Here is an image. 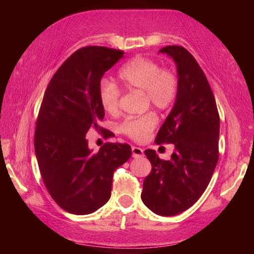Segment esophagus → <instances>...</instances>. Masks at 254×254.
<instances>
[{
  "mask_svg": "<svg viewBox=\"0 0 254 254\" xmlns=\"http://www.w3.org/2000/svg\"><path fill=\"white\" fill-rule=\"evenodd\" d=\"M143 156V150L139 147H132V157L139 158Z\"/></svg>",
  "mask_w": 254,
  "mask_h": 254,
  "instance_id": "1",
  "label": "esophagus"
}]
</instances>
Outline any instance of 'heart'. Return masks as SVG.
Segmentation results:
<instances>
[{"label": "heart", "mask_w": 254, "mask_h": 254, "mask_svg": "<svg viewBox=\"0 0 254 254\" xmlns=\"http://www.w3.org/2000/svg\"><path fill=\"white\" fill-rule=\"evenodd\" d=\"M119 79L124 88L128 91L144 93L147 101L157 109L165 110L173 104L178 94V78L174 71L160 69L157 62L136 57L122 67ZM121 92L117 85L103 81L100 88V102L106 113L115 115L120 110ZM156 115L148 113L142 117L128 118L120 130L135 141H144L157 126Z\"/></svg>", "instance_id": "obj_1"}]
</instances>
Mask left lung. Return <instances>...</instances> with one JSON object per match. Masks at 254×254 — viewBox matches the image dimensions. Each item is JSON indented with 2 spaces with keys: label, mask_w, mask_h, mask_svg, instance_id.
Returning a JSON list of instances; mask_svg holds the SVG:
<instances>
[{
  "label": "left lung",
  "mask_w": 254,
  "mask_h": 254,
  "mask_svg": "<svg viewBox=\"0 0 254 254\" xmlns=\"http://www.w3.org/2000/svg\"><path fill=\"white\" fill-rule=\"evenodd\" d=\"M159 53L168 55L177 66L178 94L154 142L173 143L175 150L170 160L145 150L152 168L143 180L141 199L153 213L174 216L191 207L208 186L218 161L220 115L192 55L180 46L163 47Z\"/></svg>",
  "instance_id": "left-lung-1"
}]
</instances>
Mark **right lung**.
<instances>
[{
	"label": "right lung",
	"instance_id": "right-lung-1",
	"mask_svg": "<svg viewBox=\"0 0 254 254\" xmlns=\"http://www.w3.org/2000/svg\"><path fill=\"white\" fill-rule=\"evenodd\" d=\"M124 51L85 47L58 68L47 87L34 132V150L47 190L60 207L75 215L94 213L111 197L117 168L130 159L127 143H105L93 152L86 133L104 119L101 79ZM103 130L106 137L113 136Z\"/></svg>",
	"mask_w": 254,
	"mask_h": 254
}]
</instances>
